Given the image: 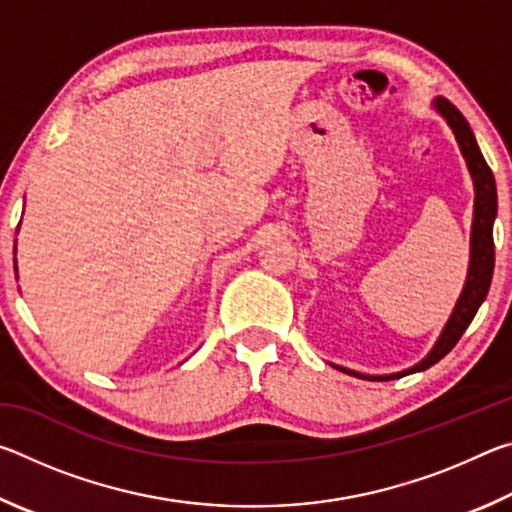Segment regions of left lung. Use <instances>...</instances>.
I'll return each instance as SVG.
<instances>
[{
  "label": "left lung",
  "mask_w": 512,
  "mask_h": 512,
  "mask_svg": "<svg viewBox=\"0 0 512 512\" xmlns=\"http://www.w3.org/2000/svg\"><path fill=\"white\" fill-rule=\"evenodd\" d=\"M436 108L440 115L447 119L449 128H452L456 135V142L461 146V153L467 162V169L472 173L474 180V221H472V248H470V271H467L465 289L458 298L452 318L447 320V325L440 334L438 343L433 345V350L427 354V359H422L418 366H413L404 372H397V375H384V377H370V375H359V372L339 368L348 375L361 377V379H372V381H386V379H400L404 375H411V372H420L431 368L433 363H438L445 354L454 348L461 339L467 325L472 323V318L479 311L481 302L488 296L490 282H492V271H495V239H492V223H495L497 216V185L495 176H492V169L488 162L483 160L479 151V144L474 140V133L470 124H467L465 117L458 112L454 103L440 97L436 101Z\"/></svg>",
  "instance_id": "obj_1"
}]
</instances>
